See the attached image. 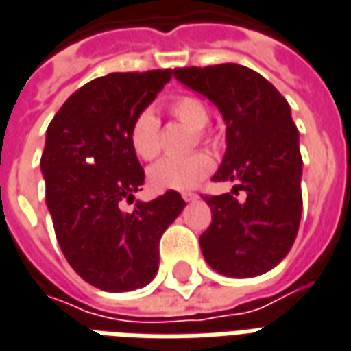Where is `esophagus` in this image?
I'll use <instances>...</instances> for the list:
<instances>
[{
    "label": "esophagus",
    "instance_id": "34e87169",
    "mask_svg": "<svg viewBox=\"0 0 351 351\" xmlns=\"http://www.w3.org/2000/svg\"><path fill=\"white\" fill-rule=\"evenodd\" d=\"M182 198L186 199V202H194V199H198V194H194V192H182Z\"/></svg>",
    "mask_w": 351,
    "mask_h": 351
}]
</instances>
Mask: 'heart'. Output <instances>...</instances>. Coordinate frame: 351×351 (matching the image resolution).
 I'll use <instances>...</instances> for the list:
<instances>
[{"mask_svg": "<svg viewBox=\"0 0 351 351\" xmlns=\"http://www.w3.org/2000/svg\"><path fill=\"white\" fill-rule=\"evenodd\" d=\"M171 112L194 130L210 122V110L196 97H178L171 104ZM132 149L143 161H152L159 153V118L152 108L141 110L130 126ZM213 169L210 153L196 152L182 157H165L149 169V182L155 190H188L196 186Z\"/></svg>", "mask_w": 351, "mask_h": 351, "instance_id": "b5f03b06", "label": "heart"}]
</instances>
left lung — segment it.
Listing matches in <instances>:
<instances>
[{
	"mask_svg": "<svg viewBox=\"0 0 351 351\" xmlns=\"http://www.w3.org/2000/svg\"><path fill=\"white\" fill-rule=\"evenodd\" d=\"M175 77L217 106L225 122V155L215 182L231 194L206 196L212 225L199 237L206 262L229 278L266 274L287 256L301 221L299 132L291 108L268 79L239 64L178 67ZM239 189L245 202L232 196Z\"/></svg>",
	"mask_w": 351,
	"mask_h": 351,
	"instance_id": "1",
	"label": "left lung"
}]
</instances>
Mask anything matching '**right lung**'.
Returning <instances> with one entry per match:
<instances>
[{"label":"right lung","instance_id":"add662e5","mask_svg":"<svg viewBox=\"0 0 351 351\" xmlns=\"http://www.w3.org/2000/svg\"><path fill=\"white\" fill-rule=\"evenodd\" d=\"M173 69L108 73L67 99L46 130L40 171L56 239L69 266L103 291H134L159 270V241L186 202L175 190L120 210L141 190L130 143L134 118L155 101Z\"/></svg>","mask_w":351,"mask_h":351}]
</instances>
